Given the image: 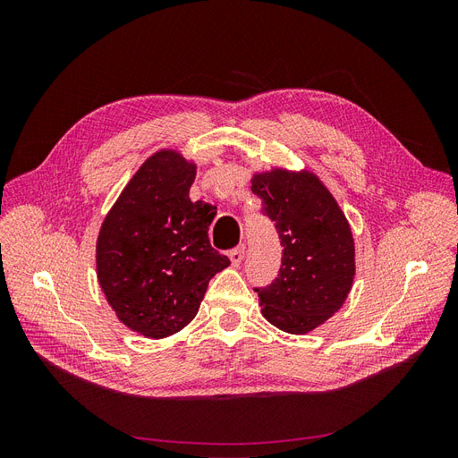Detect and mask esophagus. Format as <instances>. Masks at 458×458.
Wrapping results in <instances>:
<instances>
[{
    "label": "esophagus",
    "mask_w": 458,
    "mask_h": 458,
    "mask_svg": "<svg viewBox=\"0 0 458 458\" xmlns=\"http://www.w3.org/2000/svg\"><path fill=\"white\" fill-rule=\"evenodd\" d=\"M244 244H241V246H237V248H233V250H229V259H231V263L233 266H239V263L244 259Z\"/></svg>",
    "instance_id": "esophagus-1"
}]
</instances>
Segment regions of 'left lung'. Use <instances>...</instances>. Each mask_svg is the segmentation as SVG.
<instances>
[{
	"instance_id": "8db88e82",
	"label": "left lung",
	"mask_w": 458,
	"mask_h": 458,
	"mask_svg": "<svg viewBox=\"0 0 458 458\" xmlns=\"http://www.w3.org/2000/svg\"><path fill=\"white\" fill-rule=\"evenodd\" d=\"M252 192L261 214L275 221L283 258L276 279L254 288L261 313L290 335L323 325L348 298L355 246L348 219L327 187L310 172L256 174Z\"/></svg>"
}]
</instances>
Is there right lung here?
Masks as SVG:
<instances>
[{
    "mask_svg": "<svg viewBox=\"0 0 458 458\" xmlns=\"http://www.w3.org/2000/svg\"><path fill=\"white\" fill-rule=\"evenodd\" d=\"M197 165L175 150L145 160L110 208L97 239V279L128 328L165 338L195 318L229 258L208 239L214 216L191 202Z\"/></svg>",
    "mask_w": 458,
    "mask_h": 458,
    "instance_id": "right-lung-1",
    "label": "right lung"
}]
</instances>
